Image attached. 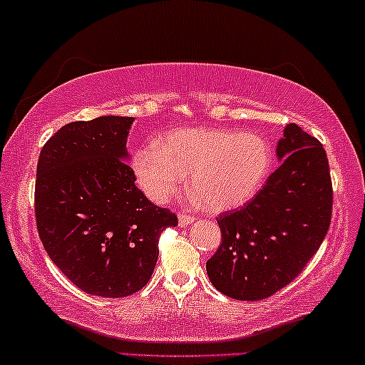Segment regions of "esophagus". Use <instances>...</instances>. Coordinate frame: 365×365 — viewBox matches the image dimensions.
<instances>
[{"mask_svg": "<svg viewBox=\"0 0 365 365\" xmlns=\"http://www.w3.org/2000/svg\"><path fill=\"white\" fill-rule=\"evenodd\" d=\"M196 219H194L192 216H189V214L186 212H181L179 214V226H187V224H192Z\"/></svg>", "mask_w": 365, "mask_h": 365, "instance_id": "obj_1", "label": "esophagus"}]
</instances>
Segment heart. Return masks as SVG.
<instances>
[{"label": "heart", "mask_w": 365, "mask_h": 365, "mask_svg": "<svg viewBox=\"0 0 365 365\" xmlns=\"http://www.w3.org/2000/svg\"><path fill=\"white\" fill-rule=\"evenodd\" d=\"M272 154L259 134L236 129L194 128L164 134L154 148H139L133 174L153 202L171 199L187 176L189 187L209 211L244 206L259 192L271 169Z\"/></svg>", "instance_id": "b5f03b06"}]
</instances>
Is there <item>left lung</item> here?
<instances>
[{
	"label": "left lung",
	"mask_w": 365,
	"mask_h": 365,
	"mask_svg": "<svg viewBox=\"0 0 365 365\" xmlns=\"http://www.w3.org/2000/svg\"><path fill=\"white\" fill-rule=\"evenodd\" d=\"M276 156L281 164L256 197L217 217L222 242L206 271L219 292L237 301H261L291 284L331 226L332 182L322 144L292 123Z\"/></svg>",
	"instance_id": "8db88e82"
}]
</instances>
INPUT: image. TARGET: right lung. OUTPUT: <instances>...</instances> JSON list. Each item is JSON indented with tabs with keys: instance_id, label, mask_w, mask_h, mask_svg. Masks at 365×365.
<instances>
[{
	"instance_id": "right-lung-1",
	"label": "right lung",
	"mask_w": 365,
	"mask_h": 365,
	"mask_svg": "<svg viewBox=\"0 0 365 365\" xmlns=\"http://www.w3.org/2000/svg\"><path fill=\"white\" fill-rule=\"evenodd\" d=\"M134 118L63 126L39 154L38 232L48 256L81 291L126 297L153 276L159 234L178 226L136 187L126 141Z\"/></svg>"
}]
</instances>
